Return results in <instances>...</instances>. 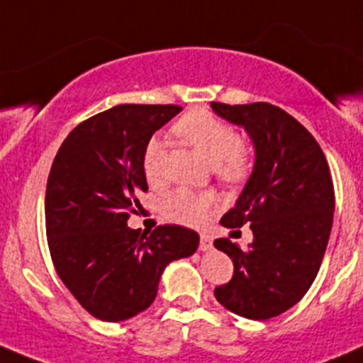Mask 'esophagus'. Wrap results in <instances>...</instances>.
<instances>
[{"label":"esophagus","mask_w":363,"mask_h":363,"mask_svg":"<svg viewBox=\"0 0 363 363\" xmlns=\"http://www.w3.org/2000/svg\"><path fill=\"white\" fill-rule=\"evenodd\" d=\"M200 250L202 251L212 250V237L207 235V233H202V235H200Z\"/></svg>","instance_id":"obj_1"}]
</instances>
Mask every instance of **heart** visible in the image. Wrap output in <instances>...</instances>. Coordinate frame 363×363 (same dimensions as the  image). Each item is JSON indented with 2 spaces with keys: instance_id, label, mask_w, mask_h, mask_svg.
I'll return each instance as SVG.
<instances>
[{
  "instance_id": "heart-1",
  "label": "heart",
  "mask_w": 363,
  "mask_h": 363,
  "mask_svg": "<svg viewBox=\"0 0 363 363\" xmlns=\"http://www.w3.org/2000/svg\"><path fill=\"white\" fill-rule=\"evenodd\" d=\"M174 131L193 149L200 152L211 164H216V174L225 182H239L250 174L251 158L246 145L240 144L239 133L226 121L211 112L193 111L175 123ZM142 168L149 184L164 182V144L160 138H151L142 155ZM211 199L207 195L175 189L161 200V212L167 219L181 225L196 226L207 218Z\"/></svg>"
}]
</instances>
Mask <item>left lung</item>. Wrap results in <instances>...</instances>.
<instances>
[{
	"label": "left lung",
	"instance_id": "1",
	"mask_svg": "<svg viewBox=\"0 0 363 363\" xmlns=\"http://www.w3.org/2000/svg\"><path fill=\"white\" fill-rule=\"evenodd\" d=\"M211 107L244 128L255 147L250 179L221 218L226 228L250 223L255 239L247 250L214 240L233 262L232 279L214 295L239 316L269 320L294 307L320 270L335 208L330 168L313 135L283 108L263 101Z\"/></svg>",
	"mask_w": 363,
	"mask_h": 363
}]
</instances>
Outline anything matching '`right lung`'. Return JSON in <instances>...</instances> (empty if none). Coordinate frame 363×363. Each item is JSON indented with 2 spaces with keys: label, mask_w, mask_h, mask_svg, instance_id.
<instances>
[{
  "label": "right lung",
  "mask_w": 363,
  "mask_h": 363,
  "mask_svg": "<svg viewBox=\"0 0 363 363\" xmlns=\"http://www.w3.org/2000/svg\"><path fill=\"white\" fill-rule=\"evenodd\" d=\"M179 105H117L73 128L54 158L45 228L57 276L80 306L104 321H124L155 302L174 259L196 251L199 233L164 225L140 233L126 225L147 191L142 168L152 133Z\"/></svg>",
  "instance_id": "1"
}]
</instances>
